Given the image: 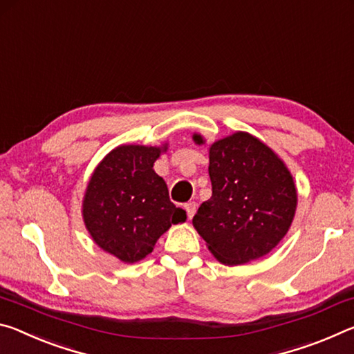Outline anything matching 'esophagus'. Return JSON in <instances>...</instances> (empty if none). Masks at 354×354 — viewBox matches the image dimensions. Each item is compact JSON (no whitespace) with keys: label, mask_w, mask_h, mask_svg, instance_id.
I'll use <instances>...</instances> for the list:
<instances>
[{"label":"esophagus","mask_w":354,"mask_h":354,"mask_svg":"<svg viewBox=\"0 0 354 354\" xmlns=\"http://www.w3.org/2000/svg\"><path fill=\"white\" fill-rule=\"evenodd\" d=\"M184 209H185V212H187V217L192 218V217H194V215H195V212H196V203H195V201L185 203Z\"/></svg>","instance_id":"obj_1"}]
</instances>
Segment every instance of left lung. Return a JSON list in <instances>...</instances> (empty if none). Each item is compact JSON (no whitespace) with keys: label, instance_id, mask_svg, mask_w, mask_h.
Listing matches in <instances>:
<instances>
[{"label":"left lung","instance_id":"1","mask_svg":"<svg viewBox=\"0 0 354 354\" xmlns=\"http://www.w3.org/2000/svg\"><path fill=\"white\" fill-rule=\"evenodd\" d=\"M194 140L203 143L201 136ZM212 196L194 220L211 253L227 266L266 256L289 231L297 189L283 160L261 140L236 133L209 149Z\"/></svg>","mask_w":354,"mask_h":354}]
</instances>
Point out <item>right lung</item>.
<instances>
[{"instance_id":"right-lung-1","label":"right lung","mask_w":354,"mask_h":354,"mask_svg":"<svg viewBox=\"0 0 354 354\" xmlns=\"http://www.w3.org/2000/svg\"><path fill=\"white\" fill-rule=\"evenodd\" d=\"M160 149L123 145L95 169L84 196L82 215L95 243L123 262L149 254L171 225L185 220L169 189L153 170Z\"/></svg>"}]
</instances>
